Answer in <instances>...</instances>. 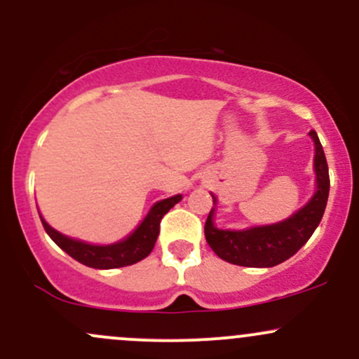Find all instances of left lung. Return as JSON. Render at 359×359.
I'll return each instance as SVG.
<instances>
[{"instance_id": "left-lung-1", "label": "left lung", "mask_w": 359, "mask_h": 359, "mask_svg": "<svg viewBox=\"0 0 359 359\" xmlns=\"http://www.w3.org/2000/svg\"><path fill=\"white\" fill-rule=\"evenodd\" d=\"M309 137L315 144V192L303 208L294 211L285 220L269 225H252L246 229H218L215 225L218 199L211 192L213 208L206 220L205 237L218 258L232 265L270 269L284 263L308 243L322 220L330 189L329 167L318 135L311 130Z\"/></svg>"}]
</instances>
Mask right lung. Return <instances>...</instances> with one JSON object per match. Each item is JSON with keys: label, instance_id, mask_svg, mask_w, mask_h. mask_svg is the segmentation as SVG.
Returning <instances> with one entry per match:
<instances>
[{"label": "right lung", "instance_id": "1", "mask_svg": "<svg viewBox=\"0 0 359 359\" xmlns=\"http://www.w3.org/2000/svg\"><path fill=\"white\" fill-rule=\"evenodd\" d=\"M180 199H182V194L170 196L167 199L156 201L149 208L148 215L142 218L141 224L132 230L129 236H126L123 239L111 244H93L81 239H75V237H69L65 236V233L58 232L56 229H53L51 225L44 220V217L41 213L39 217L48 236H50L51 239L55 241L56 246L62 248L67 255L72 256L74 259H77L82 265L90 266V269L111 270L134 265V263L144 259L146 256L153 251L158 239V233H160L161 218H163V215L170 211V208H173Z\"/></svg>", "mask_w": 359, "mask_h": 359}]
</instances>
